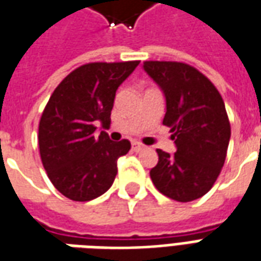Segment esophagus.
Returning a JSON list of instances; mask_svg holds the SVG:
<instances>
[{
    "label": "esophagus",
    "instance_id": "34e87169",
    "mask_svg": "<svg viewBox=\"0 0 261 261\" xmlns=\"http://www.w3.org/2000/svg\"><path fill=\"white\" fill-rule=\"evenodd\" d=\"M144 148H145V145H144V144H141V142H133V149H134V151H137V152H138V151H141V149H144Z\"/></svg>",
    "mask_w": 261,
    "mask_h": 261
}]
</instances>
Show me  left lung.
<instances>
[{
    "instance_id": "obj_1",
    "label": "left lung",
    "mask_w": 261,
    "mask_h": 261,
    "mask_svg": "<svg viewBox=\"0 0 261 261\" xmlns=\"http://www.w3.org/2000/svg\"><path fill=\"white\" fill-rule=\"evenodd\" d=\"M166 100L164 124L173 133V155L156 149L149 175L164 196L180 202L202 197L224 166L230 124L218 89L198 69L177 61H144Z\"/></svg>"
}]
</instances>
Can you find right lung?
<instances>
[{
    "mask_svg": "<svg viewBox=\"0 0 261 261\" xmlns=\"http://www.w3.org/2000/svg\"><path fill=\"white\" fill-rule=\"evenodd\" d=\"M140 61L89 63L69 72L54 89L39 123V149L53 186L74 201L102 196L117 175L128 140L114 142L96 124L110 125L116 91Z\"/></svg>",
    "mask_w": 261,
    "mask_h": 261,
    "instance_id": "add662e5",
    "label": "right lung"
}]
</instances>
